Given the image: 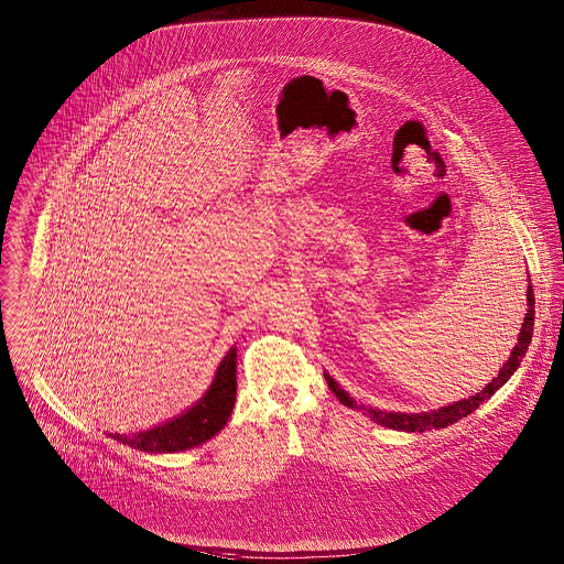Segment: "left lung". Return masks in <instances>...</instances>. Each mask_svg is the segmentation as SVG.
<instances>
[{
	"mask_svg": "<svg viewBox=\"0 0 564 564\" xmlns=\"http://www.w3.org/2000/svg\"><path fill=\"white\" fill-rule=\"evenodd\" d=\"M530 281H532V279H528V294H525V296H528V314H525V318H523V325H521L517 344H514V348H512L508 361L501 366L499 375L492 377V381L486 383V386H484L479 392H475L473 397L459 399V401H455V403L443 405L441 410H432V412H419V414L383 412V410H379V408H370V405L357 403V401L339 386L338 381L325 370V379H327L332 392L338 397L341 405H346V408H350V410L364 412V414L370 416V421H375L377 425H383V427L397 430V432H408V434H412V432L423 434V432H427V430H445V427H449L453 423H457L459 419H466V416L473 414L484 401H488V399L517 372V368L521 366V361H523V357H525V352H528V346H530L532 334H534V290H532V283H530Z\"/></svg>",
	"mask_w": 564,
	"mask_h": 564,
	"instance_id": "obj_1",
	"label": "left lung"
}]
</instances>
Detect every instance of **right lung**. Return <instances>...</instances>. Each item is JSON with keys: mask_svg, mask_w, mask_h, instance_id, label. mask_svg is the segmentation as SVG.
I'll list each match as a JSON object with an SVG mask.
<instances>
[{"mask_svg": "<svg viewBox=\"0 0 564 564\" xmlns=\"http://www.w3.org/2000/svg\"><path fill=\"white\" fill-rule=\"evenodd\" d=\"M237 394V348L223 357L207 392L178 416L134 434H109L113 441L145 453H178L212 441L225 430Z\"/></svg>", "mask_w": 564, "mask_h": 564, "instance_id": "add662e5", "label": "right lung"}]
</instances>
